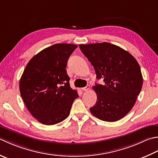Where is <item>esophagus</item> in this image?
I'll return each instance as SVG.
<instances>
[{
  "label": "esophagus",
  "instance_id": "1",
  "mask_svg": "<svg viewBox=\"0 0 158 158\" xmlns=\"http://www.w3.org/2000/svg\"><path fill=\"white\" fill-rule=\"evenodd\" d=\"M89 89V85H88L87 86H85V87L82 88V90H83V91H88Z\"/></svg>",
  "mask_w": 158,
  "mask_h": 158
}]
</instances>
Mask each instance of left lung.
Segmentation results:
<instances>
[{
	"label": "left lung",
	"mask_w": 158,
	"mask_h": 158,
	"mask_svg": "<svg viewBox=\"0 0 158 158\" xmlns=\"http://www.w3.org/2000/svg\"><path fill=\"white\" fill-rule=\"evenodd\" d=\"M104 84L93 87L97 103L89 108L98 119L117 121L127 114L143 87V75L136 60L124 49L108 42L79 44Z\"/></svg>",
	"instance_id": "8db88e82"
}]
</instances>
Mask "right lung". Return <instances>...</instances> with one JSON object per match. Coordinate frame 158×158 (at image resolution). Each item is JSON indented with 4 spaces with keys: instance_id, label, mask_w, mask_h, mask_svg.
<instances>
[{
    "instance_id": "add662e5",
    "label": "right lung",
    "mask_w": 158,
    "mask_h": 158,
    "mask_svg": "<svg viewBox=\"0 0 158 158\" xmlns=\"http://www.w3.org/2000/svg\"><path fill=\"white\" fill-rule=\"evenodd\" d=\"M77 46L56 44L33 56L20 80V92L28 110L40 123L52 125L63 121L79 95L70 88L66 67Z\"/></svg>"
}]
</instances>
